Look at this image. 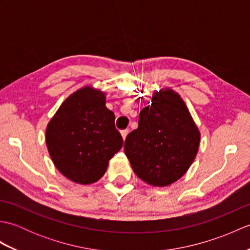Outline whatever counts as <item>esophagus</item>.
I'll use <instances>...</instances> for the list:
<instances>
[{
    "label": "esophagus",
    "mask_w": 250,
    "mask_h": 250,
    "mask_svg": "<svg viewBox=\"0 0 250 250\" xmlns=\"http://www.w3.org/2000/svg\"><path fill=\"white\" fill-rule=\"evenodd\" d=\"M120 133H121L122 139H124V141H125V137H126V135H128V133H129V130H128V129H125V130H121V131H120Z\"/></svg>",
    "instance_id": "34e87169"
}]
</instances>
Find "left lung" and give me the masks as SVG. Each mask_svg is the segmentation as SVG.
Listing matches in <instances>:
<instances>
[{
    "instance_id": "left-lung-1",
    "label": "left lung",
    "mask_w": 250,
    "mask_h": 250,
    "mask_svg": "<svg viewBox=\"0 0 250 250\" xmlns=\"http://www.w3.org/2000/svg\"><path fill=\"white\" fill-rule=\"evenodd\" d=\"M200 132L187 106L173 90L153 93L128 134L125 153L134 173L151 186L171 185L188 171L199 149Z\"/></svg>"
}]
</instances>
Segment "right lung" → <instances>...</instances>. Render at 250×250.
Instances as JSON below:
<instances>
[{
    "label": "right lung",
    "mask_w": 250,
    "mask_h": 250,
    "mask_svg": "<svg viewBox=\"0 0 250 250\" xmlns=\"http://www.w3.org/2000/svg\"><path fill=\"white\" fill-rule=\"evenodd\" d=\"M46 144L56 167L72 182L87 185L103 176L124 140L105 94L84 87L71 94L46 130Z\"/></svg>",
    "instance_id": "obj_1"
}]
</instances>
